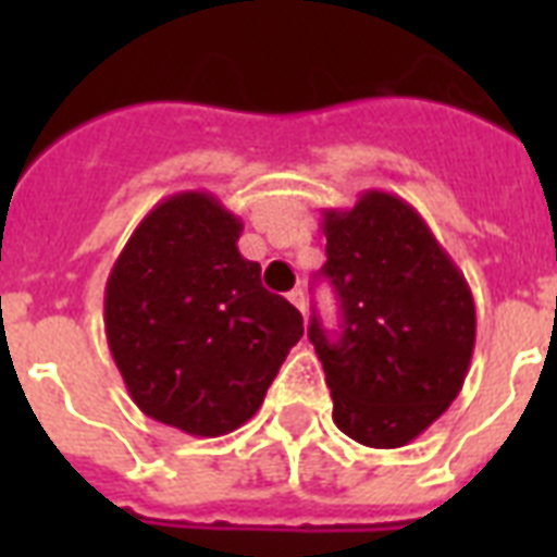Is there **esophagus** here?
Masks as SVG:
<instances>
[{
    "mask_svg": "<svg viewBox=\"0 0 557 557\" xmlns=\"http://www.w3.org/2000/svg\"><path fill=\"white\" fill-rule=\"evenodd\" d=\"M288 300L300 309V312H306V295H304V288H292L288 292Z\"/></svg>",
    "mask_w": 557,
    "mask_h": 557,
    "instance_id": "34e87169",
    "label": "esophagus"
}]
</instances>
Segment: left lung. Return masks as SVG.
Listing matches in <instances>:
<instances>
[{"label": "left lung", "mask_w": 557, "mask_h": 557, "mask_svg": "<svg viewBox=\"0 0 557 557\" xmlns=\"http://www.w3.org/2000/svg\"><path fill=\"white\" fill-rule=\"evenodd\" d=\"M326 265L338 292L335 341L312 318L309 341L332 389V419L367 448H401L462 389L476 338L462 271L405 199L367 190L323 210Z\"/></svg>", "instance_id": "1"}]
</instances>
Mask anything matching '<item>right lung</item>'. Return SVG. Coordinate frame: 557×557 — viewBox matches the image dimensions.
Masks as SVG:
<instances>
[{
    "label": "right lung",
    "mask_w": 557,
    "mask_h": 557,
    "mask_svg": "<svg viewBox=\"0 0 557 557\" xmlns=\"http://www.w3.org/2000/svg\"><path fill=\"white\" fill-rule=\"evenodd\" d=\"M239 234L216 196L176 193L141 219L107 280L109 352L129 396L190 436L248 422L304 335L300 312L239 253Z\"/></svg>",
    "instance_id": "1"
}]
</instances>
